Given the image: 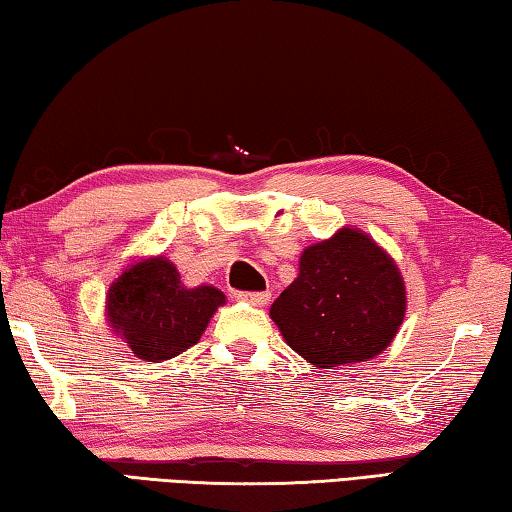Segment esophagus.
I'll use <instances>...</instances> for the list:
<instances>
[{
  "label": "esophagus",
  "instance_id": "34e87169",
  "mask_svg": "<svg viewBox=\"0 0 512 512\" xmlns=\"http://www.w3.org/2000/svg\"><path fill=\"white\" fill-rule=\"evenodd\" d=\"M237 298L239 300H244V302H248V305H253V307H264L268 300H271V293L268 291H257V293H237Z\"/></svg>",
  "mask_w": 512,
  "mask_h": 512
}]
</instances>
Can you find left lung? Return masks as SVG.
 Instances as JSON below:
<instances>
[{
    "instance_id": "left-lung-1",
    "label": "left lung",
    "mask_w": 512,
    "mask_h": 512,
    "mask_svg": "<svg viewBox=\"0 0 512 512\" xmlns=\"http://www.w3.org/2000/svg\"><path fill=\"white\" fill-rule=\"evenodd\" d=\"M406 314L395 259L359 228H341L307 246L300 273L271 305L284 341L316 368L375 359Z\"/></svg>"
}]
</instances>
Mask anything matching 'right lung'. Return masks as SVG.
I'll return each mask as SVG.
<instances>
[{
  "label": "right lung",
  "instance_id": "add662e5",
  "mask_svg": "<svg viewBox=\"0 0 512 512\" xmlns=\"http://www.w3.org/2000/svg\"><path fill=\"white\" fill-rule=\"evenodd\" d=\"M225 305L212 284L185 287L164 255L128 264L106 293V320L137 359L167 361L192 348L214 311Z\"/></svg>",
  "mask_w": 512,
  "mask_h": 512
}]
</instances>
